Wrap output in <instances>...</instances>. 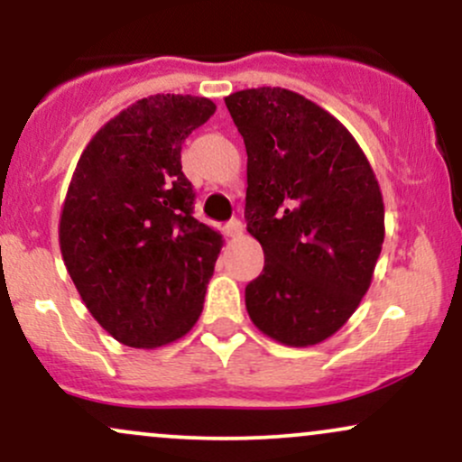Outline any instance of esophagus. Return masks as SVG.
Here are the masks:
<instances>
[{
	"label": "esophagus",
	"mask_w": 462,
	"mask_h": 462,
	"mask_svg": "<svg viewBox=\"0 0 462 462\" xmlns=\"http://www.w3.org/2000/svg\"><path fill=\"white\" fill-rule=\"evenodd\" d=\"M224 235L230 236V238H236L243 235V224L238 219H230L227 224L224 226Z\"/></svg>",
	"instance_id": "34e87169"
}]
</instances>
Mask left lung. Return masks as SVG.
<instances>
[{"label":"left lung","instance_id":"1","mask_svg":"<svg viewBox=\"0 0 462 462\" xmlns=\"http://www.w3.org/2000/svg\"><path fill=\"white\" fill-rule=\"evenodd\" d=\"M247 152V232L264 267L245 286L249 319L291 347L326 341L367 293L384 241L378 180L341 121L300 93L226 97Z\"/></svg>","mask_w":462,"mask_h":462}]
</instances>
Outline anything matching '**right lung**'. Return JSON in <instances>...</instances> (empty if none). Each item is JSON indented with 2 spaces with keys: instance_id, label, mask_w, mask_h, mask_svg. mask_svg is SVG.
<instances>
[{
  "instance_id": "add662e5",
  "label": "right lung",
  "mask_w": 462,
  "mask_h": 462,
  "mask_svg": "<svg viewBox=\"0 0 462 462\" xmlns=\"http://www.w3.org/2000/svg\"><path fill=\"white\" fill-rule=\"evenodd\" d=\"M213 113L193 95L139 99L93 136L73 171L62 258L88 312L124 346H167L204 309L224 241L193 217L180 152Z\"/></svg>"
}]
</instances>
